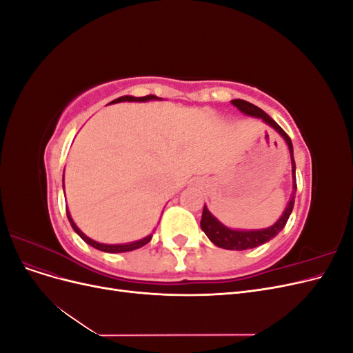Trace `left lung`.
I'll use <instances>...</instances> for the list:
<instances>
[{"mask_svg":"<svg viewBox=\"0 0 353 353\" xmlns=\"http://www.w3.org/2000/svg\"><path fill=\"white\" fill-rule=\"evenodd\" d=\"M236 108L243 112L244 114L249 116H254V117H261L266 123L271 125L274 130L279 132L280 135H283V138L285 140L288 150H290V156H292V169H293V196L288 201V205L283 213V216L276 221L272 227L265 228V230H256V231H237V230H230L212 215V213L208 210L206 205L203 208V215H201V221H200V227L201 230L205 231L206 236L209 237V240L218 245V248L227 249V250H245V249H253L258 248L261 244H265L266 241H270L271 239H274L276 234H279L290 218V213L293 210L294 206V196H296V190H297V184H296V163H294V157H293V144L290 137L285 134V131L283 128L276 123L272 117H270L266 114L262 109H259L258 105H254L249 101L244 100H232L231 101Z\"/></svg>","mask_w":353,"mask_h":353,"instance_id":"obj_1","label":"left lung"}]
</instances>
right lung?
Listing matches in <instances>:
<instances>
[{"mask_svg": "<svg viewBox=\"0 0 353 353\" xmlns=\"http://www.w3.org/2000/svg\"><path fill=\"white\" fill-rule=\"evenodd\" d=\"M156 99H159V97H156V95H152V94H150V95H145V97H132V95H125V97L116 99V100H113L112 103H121V101H148V100H156ZM112 103H110V104H112ZM66 215H68V219H69V222H70L72 228L74 230V232H77L78 236H79L85 243H88L90 245H92V248L99 249V250H101V252H108V253L131 252V250L143 248L144 244H147L148 241L152 240V236H147L145 239H141V240H138V241H132V243H126V244H103V243H97V241H94V240H91L90 237L85 236V234H83L77 225H74V222L72 221L70 213H69L68 209H66Z\"/></svg>", "mask_w": 353, "mask_h": 353, "instance_id": "right-lung-1", "label": "right lung"}]
</instances>
